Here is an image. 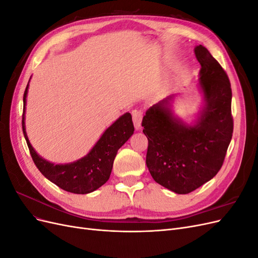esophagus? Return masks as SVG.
Here are the masks:
<instances>
[{"label": "esophagus", "mask_w": 258, "mask_h": 258, "mask_svg": "<svg viewBox=\"0 0 258 258\" xmlns=\"http://www.w3.org/2000/svg\"><path fill=\"white\" fill-rule=\"evenodd\" d=\"M142 118H143V113L139 110L132 111V119H134V124L136 130H141L142 128Z\"/></svg>", "instance_id": "1"}]
</instances>
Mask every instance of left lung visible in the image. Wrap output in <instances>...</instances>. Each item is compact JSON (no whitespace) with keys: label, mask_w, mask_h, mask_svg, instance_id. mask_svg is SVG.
Segmentation results:
<instances>
[{"label":"left lung","mask_w":258,"mask_h":258,"mask_svg":"<svg viewBox=\"0 0 258 258\" xmlns=\"http://www.w3.org/2000/svg\"><path fill=\"white\" fill-rule=\"evenodd\" d=\"M201 68L200 110L191 122L175 115L170 96L146 111L142 120L148 140L146 166L161 186L185 195L212 179L231 141V88L227 74L202 45L194 49Z\"/></svg>","instance_id":"1"}]
</instances>
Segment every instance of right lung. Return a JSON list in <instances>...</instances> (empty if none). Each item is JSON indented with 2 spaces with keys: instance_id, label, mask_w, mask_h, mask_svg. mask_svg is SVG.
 I'll use <instances>...</instances> for the list:
<instances>
[{
  "instance_id": "right-lung-1",
  "label": "right lung",
  "mask_w": 258,
  "mask_h": 258,
  "mask_svg": "<svg viewBox=\"0 0 258 258\" xmlns=\"http://www.w3.org/2000/svg\"><path fill=\"white\" fill-rule=\"evenodd\" d=\"M29 83L23 95L22 130L30 154L37 169L50 182L69 192L84 195L97 190L110 178L117 152L134 135L135 127L132 123L131 114L124 113L119 116L110 127L105 129L96 144L84 157L73 162L56 165L36 153L27 135L26 105Z\"/></svg>"
}]
</instances>
